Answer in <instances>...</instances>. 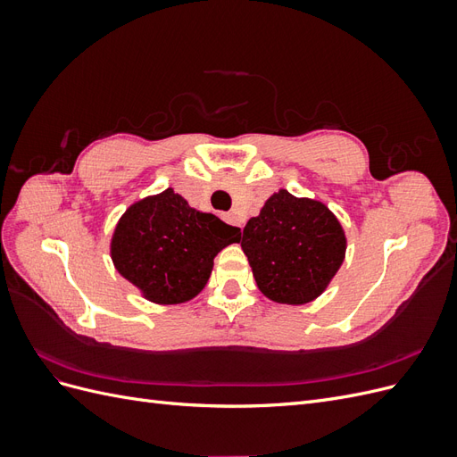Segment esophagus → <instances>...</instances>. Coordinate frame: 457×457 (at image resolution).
Wrapping results in <instances>:
<instances>
[{
	"label": "esophagus",
	"instance_id": "esophagus-1",
	"mask_svg": "<svg viewBox=\"0 0 457 457\" xmlns=\"http://www.w3.org/2000/svg\"><path fill=\"white\" fill-rule=\"evenodd\" d=\"M227 220H228L230 225H237V227L242 228V220H240V217L237 213H227Z\"/></svg>",
	"mask_w": 457,
	"mask_h": 457
}]
</instances>
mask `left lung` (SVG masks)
I'll return each mask as SVG.
<instances>
[{
  "instance_id": "obj_1",
  "label": "left lung",
  "mask_w": 457,
  "mask_h": 457,
  "mask_svg": "<svg viewBox=\"0 0 457 457\" xmlns=\"http://www.w3.org/2000/svg\"><path fill=\"white\" fill-rule=\"evenodd\" d=\"M242 250L262 295L280 305H307L341 269L347 234L324 202L280 188L245 223Z\"/></svg>"
}]
</instances>
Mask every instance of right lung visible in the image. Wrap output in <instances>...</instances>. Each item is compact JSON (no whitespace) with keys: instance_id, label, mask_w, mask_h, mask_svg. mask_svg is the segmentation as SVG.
<instances>
[{"instance_id":"obj_1","label":"right lung","mask_w":457,"mask_h":457,"mask_svg":"<svg viewBox=\"0 0 457 457\" xmlns=\"http://www.w3.org/2000/svg\"><path fill=\"white\" fill-rule=\"evenodd\" d=\"M237 242L238 227L190 207L170 187L123 212L110 238V257L146 301L179 305L202 292L215 255Z\"/></svg>"}]
</instances>
